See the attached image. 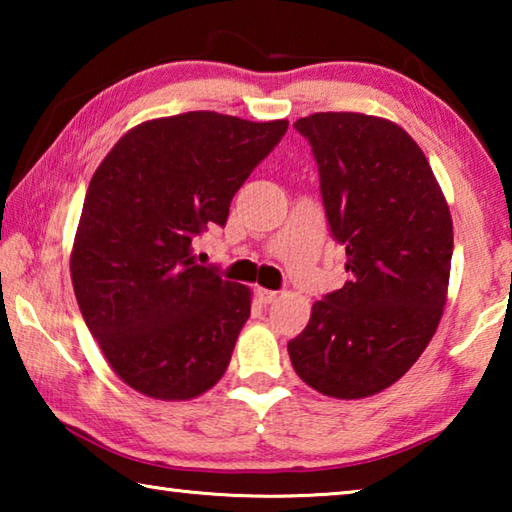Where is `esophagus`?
Instances as JSON below:
<instances>
[{
    "mask_svg": "<svg viewBox=\"0 0 512 512\" xmlns=\"http://www.w3.org/2000/svg\"><path fill=\"white\" fill-rule=\"evenodd\" d=\"M255 296L259 298V302H264V305H271V302H275L277 296H280V293L271 291V289H257Z\"/></svg>",
    "mask_w": 512,
    "mask_h": 512,
    "instance_id": "1",
    "label": "esophagus"
}]
</instances>
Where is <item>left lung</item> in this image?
<instances>
[{
    "instance_id": "8db88e82",
    "label": "left lung",
    "mask_w": 512,
    "mask_h": 512,
    "mask_svg": "<svg viewBox=\"0 0 512 512\" xmlns=\"http://www.w3.org/2000/svg\"><path fill=\"white\" fill-rule=\"evenodd\" d=\"M293 126L311 144L350 280L314 302L289 357L318 393L359 400L395 384L436 334L452 268V216L420 146L393 121L316 112Z\"/></svg>"
}]
</instances>
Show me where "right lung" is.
Segmentation results:
<instances>
[{
  "mask_svg": "<svg viewBox=\"0 0 512 512\" xmlns=\"http://www.w3.org/2000/svg\"><path fill=\"white\" fill-rule=\"evenodd\" d=\"M287 128L212 110L151 119L94 171L69 271L90 334L137 393L192 400L223 377L250 289L196 264L192 241L225 225Z\"/></svg>",
  "mask_w": 512,
  "mask_h": 512,
  "instance_id": "obj_1",
  "label": "right lung"
}]
</instances>
